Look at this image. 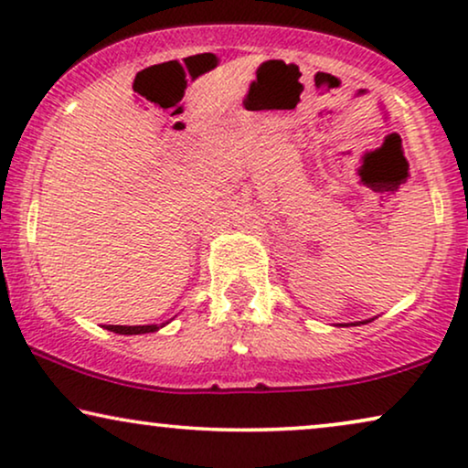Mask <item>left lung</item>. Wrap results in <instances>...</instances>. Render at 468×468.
<instances>
[{"label": "left lung", "mask_w": 468, "mask_h": 468, "mask_svg": "<svg viewBox=\"0 0 468 468\" xmlns=\"http://www.w3.org/2000/svg\"><path fill=\"white\" fill-rule=\"evenodd\" d=\"M373 322V319H364V322H356V324H338V325H362V324H368Z\"/></svg>", "instance_id": "obj_1"}]
</instances>
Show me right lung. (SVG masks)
I'll list each match as a JSON object with an SVG mask.
<instances>
[{
    "instance_id": "1",
    "label": "right lung",
    "mask_w": 468,
    "mask_h": 468,
    "mask_svg": "<svg viewBox=\"0 0 468 468\" xmlns=\"http://www.w3.org/2000/svg\"><path fill=\"white\" fill-rule=\"evenodd\" d=\"M159 328H164L157 324H151V325H106V330L111 332H117V335H146V332H155Z\"/></svg>"
}]
</instances>
